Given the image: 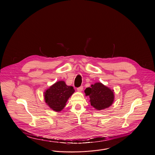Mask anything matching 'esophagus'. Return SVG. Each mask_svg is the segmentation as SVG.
I'll return each mask as SVG.
<instances>
[{"mask_svg": "<svg viewBox=\"0 0 155 155\" xmlns=\"http://www.w3.org/2000/svg\"><path fill=\"white\" fill-rule=\"evenodd\" d=\"M77 90H78V91H79V92H81V91L83 90V86H81L80 87L78 88Z\"/></svg>", "mask_w": 155, "mask_h": 155, "instance_id": "34e87169", "label": "esophagus"}]
</instances>
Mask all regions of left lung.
<instances>
[{"label": "left lung", "instance_id": "obj_1", "mask_svg": "<svg viewBox=\"0 0 155 155\" xmlns=\"http://www.w3.org/2000/svg\"><path fill=\"white\" fill-rule=\"evenodd\" d=\"M85 93L89 96L91 105L98 110L109 107L114 100L113 91L101 83L91 85V88L85 89Z\"/></svg>", "mask_w": 155, "mask_h": 155}]
</instances>
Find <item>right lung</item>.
Here are the masks:
<instances>
[{
    "mask_svg": "<svg viewBox=\"0 0 155 155\" xmlns=\"http://www.w3.org/2000/svg\"><path fill=\"white\" fill-rule=\"evenodd\" d=\"M74 92L73 87L67 86L64 81H59L46 91L45 102L53 110L60 111L65 107L67 100Z\"/></svg>",
    "mask_w": 155,
    "mask_h": 155,
    "instance_id": "right-lung-1",
    "label": "right lung"
}]
</instances>
